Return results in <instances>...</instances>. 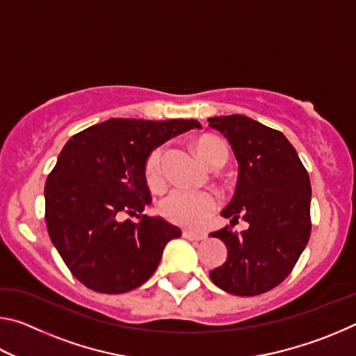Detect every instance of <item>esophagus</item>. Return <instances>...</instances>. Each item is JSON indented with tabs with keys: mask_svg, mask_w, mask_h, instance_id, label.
Instances as JSON below:
<instances>
[{
	"mask_svg": "<svg viewBox=\"0 0 356 356\" xmlns=\"http://www.w3.org/2000/svg\"><path fill=\"white\" fill-rule=\"evenodd\" d=\"M182 236L185 237V238H188V240H204L206 238V236H204V234H195V232H191V231H184V234Z\"/></svg>",
	"mask_w": 356,
	"mask_h": 356,
	"instance_id": "esophagus-1",
	"label": "esophagus"
}]
</instances>
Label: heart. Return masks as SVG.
<instances>
[{
    "instance_id": "1",
    "label": "heart",
    "mask_w": 356,
    "mask_h": 356,
    "mask_svg": "<svg viewBox=\"0 0 356 356\" xmlns=\"http://www.w3.org/2000/svg\"><path fill=\"white\" fill-rule=\"evenodd\" d=\"M195 149L200 160L209 168L213 165L220 154H225L227 159V149L218 138L202 136L196 141ZM161 160H163V149L154 150L152 155L149 156L146 177L150 185H159L161 182ZM216 207H218V197L213 193H195L180 188L168 193L160 202L161 215L168 221L190 229H201L212 216Z\"/></svg>"
}]
</instances>
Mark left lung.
Listing matches in <instances>:
<instances>
[{"mask_svg": "<svg viewBox=\"0 0 356 356\" xmlns=\"http://www.w3.org/2000/svg\"><path fill=\"white\" fill-rule=\"evenodd\" d=\"M231 144L237 186L221 215L250 227L210 234L227 248L226 262L210 272L216 287L240 297L268 292L287 278L311 234V184L287 138L243 114L209 118Z\"/></svg>", "mask_w": 356, "mask_h": 356, "instance_id": "1", "label": "left lung"}]
</instances>
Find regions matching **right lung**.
I'll return each mask as SVG.
<instances>
[{
    "instance_id": "1",
    "label": "right lung",
    "mask_w": 356,
    "mask_h": 356,
    "mask_svg": "<svg viewBox=\"0 0 356 356\" xmlns=\"http://www.w3.org/2000/svg\"><path fill=\"white\" fill-rule=\"evenodd\" d=\"M191 129L195 119L113 118L70 138L45 182L50 238L72 275L102 293H124L146 282L180 229L141 213L152 202L146 165L152 150Z\"/></svg>"
}]
</instances>
